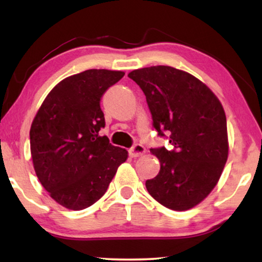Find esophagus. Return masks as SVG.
<instances>
[{
	"instance_id": "34e87169",
	"label": "esophagus",
	"mask_w": 262,
	"mask_h": 262,
	"mask_svg": "<svg viewBox=\"0 0 262 262\" xmlns=\"http://www.w3.org/2000/svg\"><path fill=\"white\" fill-rule=\"evenodd\" d=\"M145 152V149L142 144H139L136 143L133 145V147L130 148V155L133 157H139V156H142Z\"/></svg>"
}]
</instances>
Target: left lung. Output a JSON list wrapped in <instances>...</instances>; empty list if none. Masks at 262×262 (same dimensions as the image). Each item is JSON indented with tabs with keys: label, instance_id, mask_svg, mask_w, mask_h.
<instances>
[{
	"label": "left lung",
	"instance_id": "1",
	"mask_svg": "<svg viewBox=\"0 0 262 262\" xmlns=\"http://www.w3.org/2000/svg\"><path fill=\"white\" fill-rule=\"evenodd\" d=\"M147 98L152 126L173 149L152 148L159 173L145 181L149 194L172 210H188L208 196L228 159L227 118L206 84L183 70L155 66L128 74Z\"/></svg>",
	"mask_w": 262,
	"mask_h": 262
}]
</instances>
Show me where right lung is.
<instances>
[{"mask_svg": "<svg viewBox=\"0 0 262 262\" xmlns=\"http://www.w3.org/2000/svg\"><path fill=\"white\" fill-rule=\"evenodd\" d=\"M123 72L89 69L61 81L41 104L30 130L35 174L52 199L72 210L103 196L128 152L106 136L101 97Z\"/></svg>", "mask_w": 262, "mask_h": 262, "instance_id": "obj_1", "label": "right lung"}]
</instances>
